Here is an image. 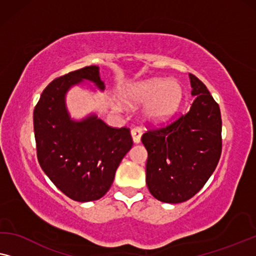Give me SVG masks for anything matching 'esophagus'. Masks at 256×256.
Wrapping results in <instances>:
<instances>
[{
  "instance_id": "obj_1",
  "label": "esophagus",
  "mask_w": 256,
  "mask_h": 256,
  "mask_svg": "<svg viewBox=\"0 0 256 256\" xmlns=\"http://www.w3.org/2000/svg\"><path fill=\"white\" fill-rule=\"evenodd\" d=\"M131 134H132V138H133V142L136 144L140 142V138H142V130L139 128H134L131 130Z\"/></svg>"
}]
</instances>
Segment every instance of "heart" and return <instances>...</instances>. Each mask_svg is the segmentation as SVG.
Here are the masks:
<instances>
[{"label":"heart","mask_w":256,"mask_h":256,"mask_svg":"<svg viewBox=\"0 0 256 256\" xmlns=\"http://www.w3.org/2000/svg\"><path fill=\"white\" fill-rule=\"evenodd\" d=\"M122 97L130 106L147 102L146 116L153 120H164L178 110L182 98V89L178 82L148 78L130 86Z\"/></svg>","instance_id":"obj_1"}]
</instances>
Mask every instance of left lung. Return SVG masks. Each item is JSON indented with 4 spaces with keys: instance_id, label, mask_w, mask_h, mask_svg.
Returning a JSON list of instances; mask_svg holds the SVG:
<instances>
[{
    "instance_id": "obj_1",
    "label": "left lung",
    "mask_w": 256,
    "mask_h": 256,
    "mask_svg": "<svg viewBox=\"0 0 256 256\" xmlns=\"http://www.w3.org/2000/svg\"><path fill=\"white\" fill-rule=\"evenodd\" d=\"M189 112L142 136L148 158L146 183L150 192L164 203H182L195 196L214 172L222 154V116L206 86L189 74Z\"/></svg>"
}]
</instances>
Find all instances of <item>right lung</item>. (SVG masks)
<instances>
[{"label": "right lung", "instance_id": "add662e5", "mask_svg": "<svg viewBox=\"0 0 256 256\" xmlns=\"http://www.w3.org/2000/svg\"><path fill=\"white\" fill-rule=\"evenodd\" d=\"M84 80L104 89L97 66L56 78L42 92L34 110L38 162L58 189L70 200H100L133 145L128 128H111L95 114L81 122L70 118L64 94Z\"/></svg>", "mask_w": 256, "mask_h": 256}]
</instances>
